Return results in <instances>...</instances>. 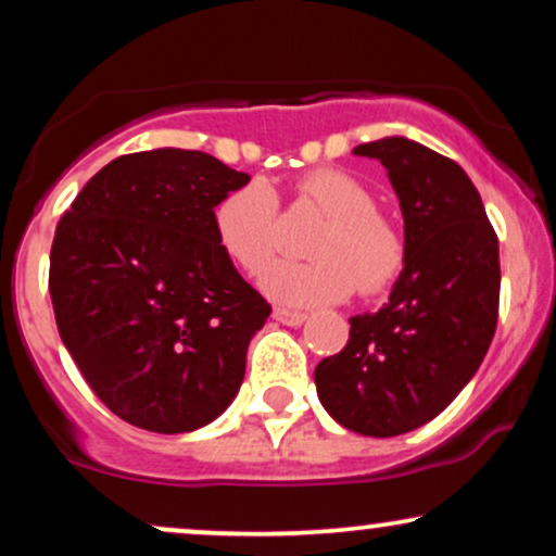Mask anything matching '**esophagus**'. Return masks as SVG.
Wrapping results in <instances>:
<instances>
[{
	"mask_svg": "<svg viewBox=\"0 0 556 556\" xmlns=\"http://www.w3.org/2000/svg\"><path fill=\"white\" fill-rule=\"evenodd\" d=\"M271 316H274V320H279V324H285V326H300L307 318L305 313L290 311V307H274Z\"/></svg>",
	"mask_w": 556,
	"mask_h": 556,
	"instance_id": "34e87169",
	"label": "esophagus"
}]
</instances>
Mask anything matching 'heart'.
I'll return each mask as SVG.
<instances>
[{
  "instance_id": "obj_1",
  "label": "heart",
  "mask_w": 556,
  "mask_h": 556,
  "mask_svg": "<svg viewBox=\"0 0 556 556\" xmlns=\"http://www.w3.org/2000/svg\"><path fill=\"white\" fill-rule=\"evenodd\" d=\"M300 202L326 223L311 243L313 261H279L261 277L264 292L287 305L337 303L354 290L378 295L404 269L406 245L399 227L376 212V197L342 168H313L292 180ZM214 236L240 271L256 277L277 251L279 202L264 180H249L214 206Z\"/></svg>"
}]
</instances>
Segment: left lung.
<instances>
[{"label":"left lung","instance_id":"1","mask_svg":"<svg viewBox=\"0 0 556 556\" xmlns=\"http://www.w3.org/2000/svg\"><path fill=\"white\" fill-rule=\"evenodd\" d=\"M383 163L404 212L406 261L391 300L350 318L320 359L324 409L346 430L393 438L438 417L479 370L500 311V245L458 163L404 137L354 147Z\"/></svg>","mask_w":556,"mask_h":556}]
</instances>
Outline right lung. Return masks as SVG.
<instances>
[{
	"mask_svg": "<svg viewBox=\"0 0 556 556\" xmlns=\"http://www.w3.org/2000/svg\"><path fill=\"white\" fill-rule=\"evenodd\" d=\"M199 150L116 157L56 225L49 292L59 337L124 422L178 434L236 399L271 305L214 236V206L249 184Z\"/></svg>",
	"mask_w": 556,
	"mask_h": 556,
	"instance_id": "obj_1",
	"label": "right lung"
}]
</instances>
